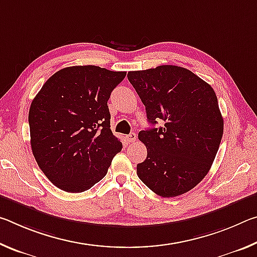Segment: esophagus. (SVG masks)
Instances as JSON below:
<instances>
[{"instance_id": "esophagus-1", "label": "esophagus", "mask_w": 257, "mask_h": 257, "mask_svg": "<svg viewBox=\"0 0 257 257\" xmlns=\"http://www.w3.org/2000/svg\"><path fill=\"white\" fill-rule=\"evenodd\" d=\"M127 139H128L129 143H135V142H136V139H137L136 134H135V133H130V134L128 135V136H127Z\"/></svg>"}]
</instances>
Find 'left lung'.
I'll return each mask as SVG.
<instances>
[{
  "label": "left lung",
  "mask_w": 257,
  "mask_h": 257,
  "mask_svg": "<svg viewBox=\"0 0 257 257\" xmlns=\"http://www.w3.org/2000/svg\"><path fill=\"white\" fill-rule=\"evenodd\" d=\"M152 124L139 141L147 158L137 176L161 197H176L193 189L211 169L223 135L215 92L186 68L159 66L128 72Z\"/></svg>",
  "instance_id": "obj_1"
}]
</instances>
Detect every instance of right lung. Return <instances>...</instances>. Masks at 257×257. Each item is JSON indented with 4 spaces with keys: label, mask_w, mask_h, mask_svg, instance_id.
<instances>
[{
    "label": "right lung",
    "mask_w": 257,
    "mask_h": 257,
    "mask_svg": "<svg viewBox=\"0 0 257 257\" xmlns=\"http://www.w3.org/2000/svg\"><path fill=\"white\" fill-rule=\"evenodd\" d=\"M125 73L96 66L68 67L50 77L33 99L32 151L58 188L68 193L92 188L122 149L112 134L107 101Z\"/></svg>",
    "instance_id": "right-lung-1"
}]
</instances>
